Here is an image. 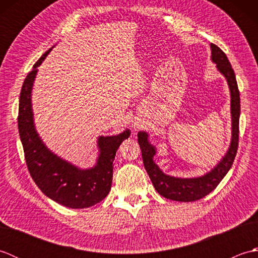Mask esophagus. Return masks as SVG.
<instances>
[{"label": "esophagus", "instance_id": "34e87169", "mask_svg": "<svg viewBox=\"0 0 258 258\" xmlns=\"http://www.w3.org/2000/svg\"><path fill=\"white\" fill-rule=\"evenodd\" d=\"M136 128H138V126H135V125H134V130H135V131H136Z\"/></svg>", "mask_w": 258, "mask_h": 258}]
</instances>
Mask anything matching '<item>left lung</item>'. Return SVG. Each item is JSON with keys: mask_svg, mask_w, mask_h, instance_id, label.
<instances>
[{"mask_svg": "<svg viewBox=\"0 0 258 258\" xmlns=\"http://www.w3.org/2000/svg\"><path fill=\"white\" fill-rule=\"evenodd\" d=\"M211 54L212 62L216 64L217 71L225 78L227 82L229 95H231V143H229L226 153L218 161L216 165L211 168V171L196 177H177L173 176V175H168L164 173L162 168L154 161L157 149L155 145L151 143L150 134L146 131H141L138 134V142L142 151L144 167L147 174H149L153 185H154L158 194L172 201L194 202L210 194L221 183V180L225 177V175L233 165L235 156H236L240 114L239 92L236 78H235V73L226 54L213 43H211Z\"/></svg>", "mask_w": 258, "mask_h": 258, "instance_id": "1", "label": "left lung"}]
</instances>
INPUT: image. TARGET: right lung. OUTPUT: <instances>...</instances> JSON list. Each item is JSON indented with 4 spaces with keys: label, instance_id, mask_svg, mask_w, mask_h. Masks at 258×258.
Masks as SVG:
<instances>
[{
    "label": "right lung",
    "instance_id": "1",
    "mask_svg": "<svg viewBox=\"0 0 258 258\" xmlns=\"http://www.w3.org/2000/svg\"><path fill=\"white\" fill-rule=\"evenodd\" d=\"M53 47L34 64L22 86L18 118L20 139L27 168L42 193L65 207L87 208L105 199L111 190L115 155L122 142L130 138L131 132L126 128L116 135L98 136L97 158L94 165L87 168L74 165L48 149L35 127L32 90L37 68Z\"/></svg>",
    "mask_w": 258,
    "mask_h": 258
}]
</instances>
